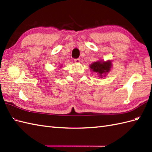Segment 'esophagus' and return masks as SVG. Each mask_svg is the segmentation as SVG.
I'll use <instances>...</instances> for the list:
<instances>
[{"label":"esophagus","mask_w":152,"mask_h":152,"mask_svg":"<svg viewBox=\"0 0 152 152\" xmlns=\"http://www.w3.org/2000/svg\"><path fill=\"white\" fill-rule=\"evenodd\" d=\"M74 61L75 63H79L80 62V59H79V58H78V59H74Z\"/></svg>","instance_id":"esophagus-1"}]
</instances>
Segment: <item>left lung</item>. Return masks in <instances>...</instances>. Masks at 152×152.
I'll return each mask as SVG.
<instances>
[{"mask_svg": "<svg viewBox=\"0 0 152 152\" xmlns=\"http://www.w3.org/2000/svg\"><path fill=\"white\" fill-rule=\"evenodd\" d=\"M112 66V64L110 61H107V62H102V61H97L95 62L90 65L92 71L97 73L101 78H102V76L104 74L108 73L110 68ZM105 76V75H104Z\"/></svg>", "mask_w": 152, "mask_h": 152, "instance_id": "left-lung-1", "label": "left lung"}]
</instances>
